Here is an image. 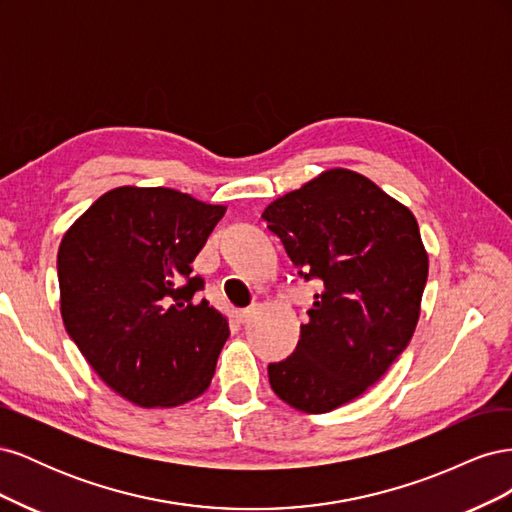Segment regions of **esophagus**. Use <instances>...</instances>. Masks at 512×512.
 <instances>
[{"label": "esophagus", "mask_w": 512, "mask_h": 512, "mask_svg": "<svg viewBox=\"0 0 512 512\" xmlns=\"http://www.w3.org/2000/svg\"><path fill=\"white\" fill-rule=\"evenodd\" d=\"M252 314H254V307H247V309H237L235 312V318L239 320V322H247L252 318Z\"/></svg>", "instance_id": "1"}]
</instances>
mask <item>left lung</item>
Masks as SVG:
<instances>
[{
  "mask_svg": "<svg viewBox=\"0 0 512 512\" xmlns=\"http://www.w3.org/2000/svg\"><path fill=\"white\" fill-rule=\"evenodd\" d=\"M305 280H320L288 359L269 365L275 395L307 414L348 404L410 344L429 260L408 207L346 168L324 170L262 213Z\"/></svg>",
  "mask_w": 512,
  "mask_h": 512,
  "instance_id": "obj_1",
  "label": "left lung"
}]
</instances>
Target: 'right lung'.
Listing matches in <instances>:
<instances>
[{
    "label": "right lung",
    "mask_w": 512,
    "mask_h": 512,
    "mask_svg": "<svg viewBox=\"0 0 512 512\" xmlns=\"http://www.w3.org/2000/svg\"><path fill=\"white\" fill-rule=\"evenodd\" d=\"M226 213L170 188L123 185L100 196L61 239V318L96 374L141 408L203 395L228 320L196 299L192 262Z\"/></svg>",
    "instance_id": "1"
}]
</instances>
